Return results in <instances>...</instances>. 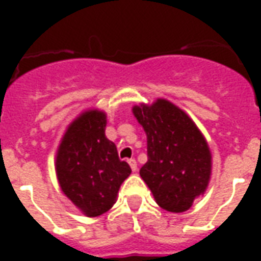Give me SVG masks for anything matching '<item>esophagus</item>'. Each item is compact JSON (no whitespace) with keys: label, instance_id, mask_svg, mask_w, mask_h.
Wrapping results in <instances>:
<instances>
[{"label":"esophagus","instance_id":"1","mask_svg":"<svg viewBox=\"0 0 261 261\" xmlns=\"http://www.w3.org/2000/svg\"><path fill=\"white\" fill-rule=\"evenodd\" d=\"M128 165H130V168L133 172H136L137 170V162L136 159H128Z\"/></svg>","mask_w":261,"mask_h":261}]
</instances>
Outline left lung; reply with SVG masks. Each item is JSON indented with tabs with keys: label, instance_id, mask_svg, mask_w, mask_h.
Segmentation results:
<instances>
[{
	"label": "left lung",
	"instance_id": "left-lung-1",
	"mask_svg": "<svg viewBox=\"0 0 261 261\" xmlns=\"http://www.w3.org/2000/svg\"><path fill=\"white\" fill-rule=\"evenodd\" d=\"M147 134V164L140 176L159 207L185 213L207 190L213 155L205 137L186 112L164 97L133 106Z\"/></svg>",
	"mask_w": 261,
	"mask_h": 261
}]
</instances>
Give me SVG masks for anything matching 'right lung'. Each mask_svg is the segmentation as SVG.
Returning <instances> with one entry per match:
<instances>
[{"mask_svg": "<svg viewBox=\"0 0 261 261\" xmlns=\"http://www.w3.org/2000/svg\"><path fill=\"white\" fill-rule=\"evenodd\" d=\"M108 116L88 109L67 127L56 153L60 189L85 217H99L113 207L121 183L130 176L114 142L106 138Z\"/></svg>", "mask_w": 261, "mask_h": 261, "instance_id": "right-lung-1", "label": "right lung"}]
</instances>
